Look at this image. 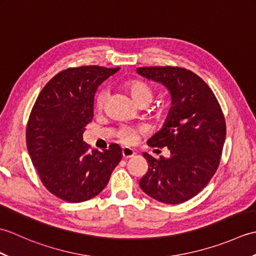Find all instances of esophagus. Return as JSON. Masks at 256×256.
I'll return each instance as SVG.
<instances>
[{"instance_id": "obj_1", "label": "esophagus", "mask_w": 256, "mask_h": 256, "mask_svg": "<svg viewBox=\"0 0 256 256\" xmlns=\"http://www.w3.org/2000/svg\"><path fill=\"white\" fill-rule=\"evenodd\" d=\"M135 155V152L130 148H122V156L123 158H131V157H133Z\"/></svg>"}]
</instances>
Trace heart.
I'll return each mask as SVG.
<instances>
[{"instance_id": "heart-1", "label": "heart", "mask_w": 256, "mask_h": 256, "mask_svg": "<svg viewBox=\"0 0 256 256\" xmlns=\"http://www.w3.org/2000/svg\"><path fill=\"white\" fill-rule=\"evenodd\" d=\"M124 89L126 90L130 96L133 98V100L138 104H148L154 99L155 90L150 84L143 80H130L124 84ZM108 96V90L102 88L96 96V108L98 110H102L106 106V99ZM140 133V128H131V126H123L118 132V136L125 144H131L136 140L138 135Z\"/></svg>"}]
</instances>
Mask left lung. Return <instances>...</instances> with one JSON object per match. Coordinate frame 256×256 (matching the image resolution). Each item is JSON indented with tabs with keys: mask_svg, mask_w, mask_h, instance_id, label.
I'll list each match as a JSON object with an SVG mask.
<instances>
[{
	"mask_svg": "<svg viewBox=\"0 0 256 256\" xmlns=\"http://www.w3.org/2000/svg\"><path fill=\"white\" fill-rule=\"evenodd\" d=\"M142 77L165 86L172 106L160 132L148 144L167 148L168 158L143 153L148 170L143 192L160 202L182 204L200 192L214 177L224 150L226 120L214 92L199 76L180 67H142Z\"/></svg>",
	"mask_w": 256,
	"mask_h": 256,
	"instance_id": "left-lung-1",
	"label": "left lung"
}]
</instances>
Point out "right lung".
I'll use <instances>...</instances> for the list:
<instances>
[{
    "instance_id": "right-lung-1",
    "label": "right lung",
    "mask_w": 256,
    "mask_h": 256,
    "mask_svg": "<svg viewBox=\"0 0 256 256\" xmlns=\"http://www.w3.org/2000/svg\"><path fill=\"white\" fill-rule=\"evenodd\" d=\"M118 69L82 66L62 70L48 81L32 108L26 144L32 165L47 190L68 202L99 194L122 158L118 144L90 152L82 138L94 118L98 86Z\"/></svg>"
}]
</instances>
